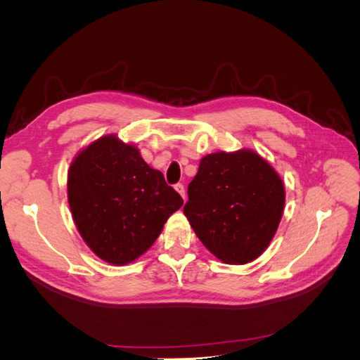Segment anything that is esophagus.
<instances>
[{
    "mask_svg": "<svg viewBox=\"0 0 360 360\" xmlns=\"http://www.w3.org/2000/svg\"><path fill=\"white\" fill-rule=\"evenodd\" d=\"M174 188H176V191L180 193V197L183 198V200H186V191H184V186H183V184H176V186H174Z\"/></svg>",
    "mask_w": 360,
    "mask_h": 360,
    "instance_id": "34e87169",
    "label": "esophagus"
}]
</instances>
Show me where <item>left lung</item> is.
I'll return each instance as SVG.
<instances>
[{
	"instance_id": "obj_1",
	"label": "left lung",
	"mask_w": 360,
	"mask_h": 360,
	"mask_svg": "<svg viewBox=\"0 0 360 360\" xmlns=\"http://www.w3.org/2000/svg\"><path fill=\"white\" fill-rule=\"evenodd\" d=\"M184 216L225 264L257 259L275 237L285 205L284 181L257 151H216L200 160Z\"/></svg>"
}]
</instances>
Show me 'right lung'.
<instances>
[{
    "instance_id": "1",
    "label": "right lung",
    "mask_w": 360,
    "mask_h": 360,
    "mask_svg": "<svg viewBox=\"0 0 360 360\" xmlns=\"http://www.w3.org/2000/svg\"><path fill=\"white\" fill-rule=\"evenodd\" d=\"M68 201L76 228L93 252L112 266L138 259L156 242L180 195L132 143L115 134L84 147L70 162Z\"/></svg>"
}]
</instances>
